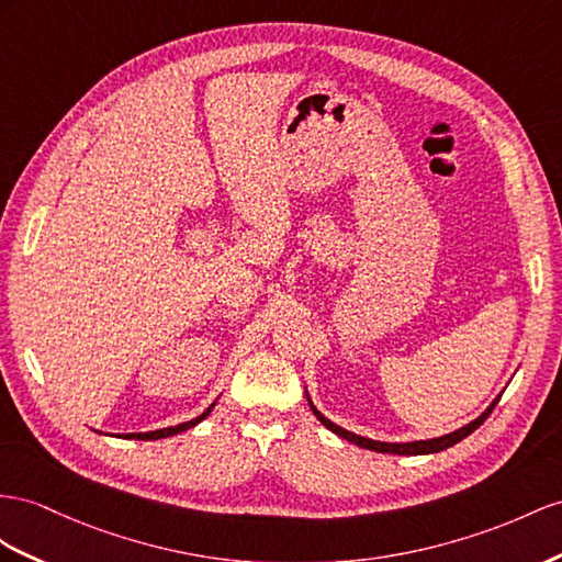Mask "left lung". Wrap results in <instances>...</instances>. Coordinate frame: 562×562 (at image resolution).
I'll return each instance as SVG.
<instances>
[{
  "mask_svg": "<svg viewBox=\"0 0 562 562\" xmlns=\"http://www.w3.org/2000/svg\"><path fill=\"white\" fill-rule=\"evenodd\" d=\"M306 398H308V406H311L315 418H318L329 431H335L337 437L347 439V441H351V443H356V446H361V449L378 451V453H394V456H425V453H439V451H443V449H449V446H453V443H458V441H463L468 435H472V431L477 429V427L488 418V415H492L494 406L498 404L501 394H498V396L492 401V404H488V408H486L482 415H477V418H474L472 423L463 425L460 429H453V431H449V435H443V437H435V439H415V441H378V439L361 437V435H356V431L344 429V427H339L337 423L325 418V415H323L318 408H315V404L311 401L308 392H306Z\"/></svg>",
  "mask_w": 562,
  "mask_h": 562,
  "instance_id": "left-lung-1",
  "label": "left lung"
}]
</instances>
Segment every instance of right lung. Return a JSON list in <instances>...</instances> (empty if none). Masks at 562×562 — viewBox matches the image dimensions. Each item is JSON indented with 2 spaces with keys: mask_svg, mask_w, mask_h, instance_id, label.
<instances>
[{
  "mask_svg": "<svg viewBox=\"0 0 562 562\" xmlns=\"http://www.w3.org/2000/svg\"><path fill=\"white\" fill-rule=\"evenodd\" d=\"M213 406H215V401L213 404L201 413V415H196L194 420H187V423H180V425H172V427H164V429H156V431H131V435H123V439H137V441H156V439H166V437H172V435H180V431H184V429H190V427H194V425H199L201 420L204 418H209V413L213 411ZM99 435H102V431H99ZM121 437V435H119Z\"/></svg>",
  "mask_w": 562,
  "mask_h": 562,
  "instance_id": "obj_1",
  "label": "right lung"
}]
</instances>
